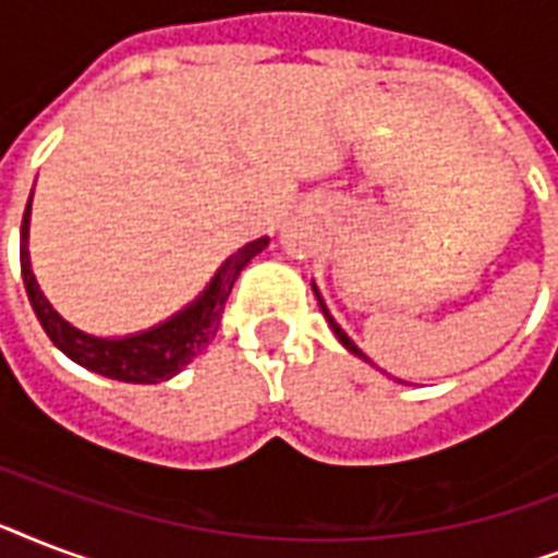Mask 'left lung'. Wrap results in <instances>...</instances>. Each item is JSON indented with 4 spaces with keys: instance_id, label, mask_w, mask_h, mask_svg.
<instances>
[{
    "instance_id": "obj_1",
    "label": "left lung",
    "mask_w": 558,
    "mask_h": 558,
    "mask_svg": "<svg viewBox=\"0 0 558 558\" xmlns=\"http://www.w3.org/2000/svg\"><path fill=\"white\" fill-rule=\"evenodd\" d=\"M313 289H315V287H313ZM315 298H318V304H322V313H324V318H327V324H330V330L336 332V339H339L341 344H344V348H348L350 353H353V356H362V359H365V353H362V350H359L356 344H353V339H350L348 332L341 330L339 324H336V318H332V315H330V310H327V304H324V298L318 295V289H315Z\"/></svg>"
}]
</instances>
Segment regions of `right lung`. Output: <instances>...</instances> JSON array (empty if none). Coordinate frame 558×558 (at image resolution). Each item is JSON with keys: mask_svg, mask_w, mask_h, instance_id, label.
<instances>
[{"mask_svg": "<svg viewBox=\"0 0 558 558\" xmlns=\"http://www.w3.org/2000/svg\"><path fill=\"white\" fill-rule=\"evenodd\" d=\"M28 226L31 199L25 214H22L20 266L25 292H28V301L46 336L54 341L57 350H63L65 356L86 371L100 373L107 379L133 381V385H156V381L173 379L182 367L191 365L193 359L208 348L219 330L222 310H226L236 275L245 269V263L252 260L254 254H260L269 245V236H260V240H252L243 248H236L219 266L205 292L193 304H187L182 313L170 315L168 322L156 324L150 330L135 332V336H124V339H100V336H89V332L72 327L54 306L48 304V298L43 295V289L31 271Z\"/></svg>", "mask_w": 558, "mask_h": 558, "instance_id": "right-lung-1", "label": "right lung"}]
</instances>
